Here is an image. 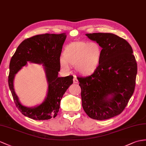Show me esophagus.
<instances>
[{
  "mask_svg": "<svg viewBox=\"0 0 146 146\" xmlns=\"http://www.w3.org/2000/svg\"><path fill=\"white\" fill-rule=\"evenodd\" d=\"M73 82H74V84H78V82H78V80H77V79L76 76H74V77Z\"/></svg>",
  "mask_w": 146,
  "mask_h": 146,
  "instance_id": "obj_1",
  "label": "esophagus"
}]
</instances>
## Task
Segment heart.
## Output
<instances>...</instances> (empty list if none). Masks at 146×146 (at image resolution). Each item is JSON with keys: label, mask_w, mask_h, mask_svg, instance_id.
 Here are the masks:
<instances>
[{"label": "heart", "mask_w": 146, "mask_h": 146, "mask_svg": "<svg viewBox=\"0 0 146 146\" xmlns=\"http://www.w3.org/2000/svg\"><path fill=\"white\" fill-rule=\"evenodd\" d=\"M102 55L100 45L95 41H77L67 45L60 59V64L66 71L75 66L78 73L90 76L97 70Z\"/></svg>", "instance_id": "b5f03b06"}]
</instances>
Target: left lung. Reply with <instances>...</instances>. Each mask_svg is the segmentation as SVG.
<instances>
[{"mask_svg":"<svg viewBox=\"0 0 146 146\" xmlns=\"http://www.w3.org/2000/svg\"><path fill=\"white\" fill-rule=\"evenodd\" d=\"M102 48L98 68L91 76L77 77L82 107L90 118L104 120L119 115L134 93L137 63L128 42L110 33L85 35Z\"/></svg>","mask_w":146,"mask_h":146,"instance_id":"1","label":"left lung"}]
</instances>
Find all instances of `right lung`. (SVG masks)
I'll list each match as a JSON object with an SVG mask.
<instances>
[{"label":"right lung","instance_id":"1","mask_svg":"<svg viewBox=\"0 0 146 146\" xmlns=\"http://www.w3.org/2000/svg\"><path fill=\"white\" fill-rule=\"evenodd\" d=\"M65 33L39 35L26 39L18 46L9 66V86L16 106L23 115L35 120H46L58 115L63 95L73 84V76L59 77L60 56ZM28 62L41 64L48 83L47 95L41 104L27 108L21 104L14 89L15 74Z\"/></svg>","mask_w":146,"mask_h":146}]
</instances>
